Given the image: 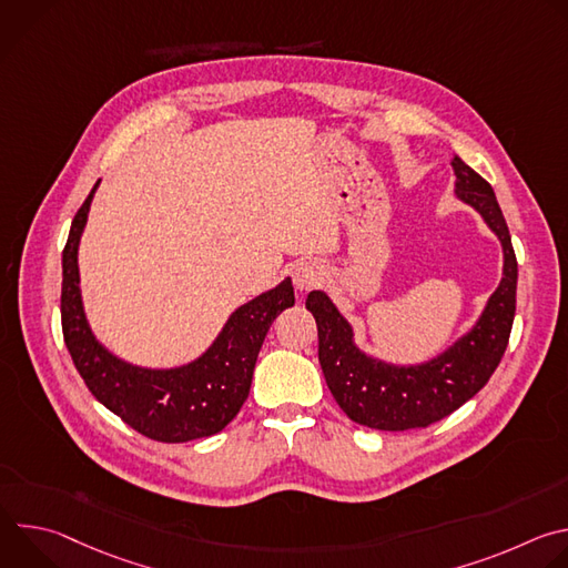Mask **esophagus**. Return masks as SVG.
I'll list each match as a JSON object with an SVG mask.
<instances>
[{
	"label": "esophagus",
	"mask_w": 568,
	"mask_h": 568,
	"mask_svg": "<svg viewBox=\"0 0 568 568\" xmlns=\"http://www.w3.org/2000/svg\"><path fill=\"white\" fill-rule=\"evenodd\" d=\"M292 278H294L296 290L310 292V290H314L316 285H321V281H323V267L316 265V263H312V261L298 263V265L294 267Z\"/></svg>",
	"instance_id": "34e87169"
}]
</instances>
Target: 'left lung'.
<instances>
[{
	"label": "left lung",
	"mask_w": 568,
	"mask_h": 568,
	"mask_svg": "<svg viewBox=\"0 0 568 568\" xmlns=\"http://www.w3.org/2000/svg\"><path fill=\"white\" fill-rule=\"evenodd\" d=\"M456 195L474 206L504 247V278L476 326L427 364L393 366L364 355L353 328L333 301L314 290L305 307L318 331V364L344 414L357 425L382 432L429 427L474 397L497 371L510 339L517 305V258L510 231L493 186L460 156L452 159Z\"/></svg>",
	"instance_id": "1"
}]
</instances>
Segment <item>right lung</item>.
Segmentation results:
<instances>
[{"label": "right lung", "mask_w": 568, "mask_h": 568, "mask_svg": "<svg viewBox=\"0 0 568 568\" xmlns=\"http://www.w3.org/2000/svg\"><path fill=\"white\" fill-rule=\"evenodd\" d=\"M92 193L78 209L62 252V335L67 351L92 395L125 425L159 443H186L222 432L245 404L254 366L274 318L294 305L292 281L240 305L213 346L195 362L154 371L114 357L97 342L80 301L78 242Z\"/></svg>", "instance_id": "add662e5"}]
</instances>
